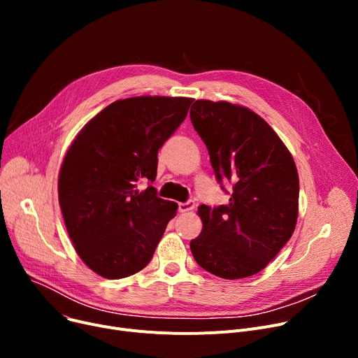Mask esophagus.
<instances>
[{
    "label": "esophagus",
    "mask_w": 358,
    "mask_h": 358,
    "mask_svg": "<svg viewBox=\"0 0 358 358\" xmlns=\"http://www.w3.org/2000/svg\"><path fill=\"white\" fill-rule=\"evenodd\" d=\"M194 206H196L194 200H189V201H185V203H178V210H180L181 213L190 212V210L194 209Z\"/></svg>",
    "instance_id": "34e87169"
}]
</instances>
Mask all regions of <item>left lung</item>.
I'll return each mask as SVG.
<instances>
[{
	"mask_svg": "<svg viewBox=\"0 0 358 358\" xmlns=\"http://www.w3.org/2000/svg\"><path fill=\"white\" fill-rule=\"evenodd\" d=\"M192 123L209 150L215 176L232 182L228 204H201L200 235L190 242L197 264L235 280L266 268L293 235L299 176L292 154L270 124L247 107L197 100Z\"/></svg>",
	"mask_w": 358,
	"mask_h": 358,
	"instance_id": "left-lung-1",
	"label": "left lung"
}]
</instances>
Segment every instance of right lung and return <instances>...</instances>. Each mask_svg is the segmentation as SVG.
Listing matches in <instances>:
<instances>
[{
	"mask_svg": "<svg viewBox=\"0 0 358 358\" xmlns=\"http://www.w3.org/2000/svg\"><path fill=\"white\" fill-rule=\"evenodd\" d=\"M192 99L131 97L92 117L64 158L58 194L68 235L85 264L117 280L149 264L178 206L157 196L158 150ZM148 180L141 192L137 182Z\"/></svg>",
	"mask_w": 358,
	"mask_h": 358,
	"instance_id": "obj_1",
	"label": "right lung"
}]
</instances>
